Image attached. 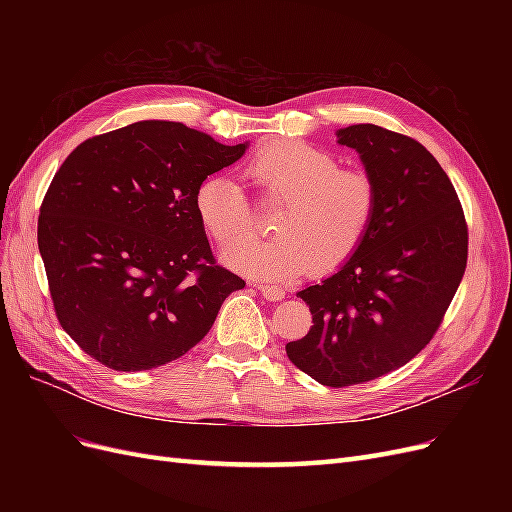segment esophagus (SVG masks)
Returning a JSON list of instances; mask_svg holds the SVG:
<instances>
[{
	"mask_svg": "<svg viewBox=\"0 0 512 512\" xmlns=\"http://www.w3.org/2000/svg\"><path fill=\"white\" fill-rule=\"evenodd\" d=\"M254 286L262 292V297H265L267 301H282L284 299V290L280 286H271V284H262V282H256Z\"/></svg>",
	"mask_w": 512,
	"mask_h": 512,
	"instance_id": "1",
	"label": "esophagus"
}]
</instances>
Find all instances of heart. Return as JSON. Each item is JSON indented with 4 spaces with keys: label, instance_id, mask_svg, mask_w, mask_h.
<instances>
[{
    "label": "heart",
    "instance_id": "1",
    "mask_svg": "<svg viewBox=\"0 0 512 512\" xmlns=\"http://www.w3.org/2000/svg\"><path fill=\"white\" fill-rule=\"evenodd\" d=\"M262 196L282 200L271 239H239L252 230V207L239 185L211 175L194 205L203 228L222 250V262L260 280H294L312 269L333 271L363 245L374 224L378 188L365 170L339 168L331 153L297 141L260 147L245 166Z\"/></svg>",
    "mask_w": 512,
    "mask_h": 512
}]
</instances>
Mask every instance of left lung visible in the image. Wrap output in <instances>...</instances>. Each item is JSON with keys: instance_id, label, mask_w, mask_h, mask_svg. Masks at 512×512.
I'll list each match as a JSON object with an SVG mask.
<instances>
[{"instance_id": "left-lung-1", "label": "left lung", "mask_w": 512, "mask_h": 512, "mask_svg": "<svg viewBox=\"0 0 512 512\" xmlns=\"http://www.w3.org/2000/svg\"><path fill=\"white\" fill-rule=\"evenodd\" d=\"M337 143L376 181V218L337 273L299 292L314 324L286 354L342 389L399 369L429 344L466 271L468 226L451 179L414 138L359 123L337 130Z\"/></svg>"}]
</instances>
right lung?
Wrapping results in <instances>:
<instances>
[{
    "instance_id": "obj_1",
    "label": "right lung",
    "mask_w": 512,
    "mask_h": 512,
    "mask_svg": "<svg viewBox=\"0 0 512 512\" xmlns=\"http://www.w3.org/2000/svg\"><path fill=\"white\" fill-rule=\"evenodd\" d=\"M245 149L149 119L87 138L61 164L38 247L57 320L91 359L115 371L175 361L245 286L215 265L194 205L198 185Z\"/></svg>"
}]
</instances>
